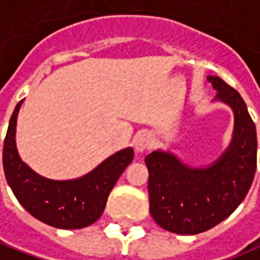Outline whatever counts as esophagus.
Here are the masks:
<instances>
[{
	"label": "esophagus",
	"mask_w": 260,
	"mask_h": 260,
	"mask_svg": "<svg viewBox=\"0 0 260 260\" xmlns=\"http://www.w3.org/2000/svg\"><path fill=\"white\" fill-rule=\"evenodd\" d=\"M151 145V137L148 134H138L134 140V147L137 152H142L148 150Z\"/></svg>",
	"instance_id": "esophagus-1"
}]
</instances>
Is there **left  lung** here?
<instances>
[{"label": "left lung", "mask_w": 260, "mask_h": 260, "mask_svg": "<svg viewBox=\"0 0 260 260\" xmlns=\"http://www.w3.org/2000/svg\"><path fill=\"white\" fill-rule=\"evenodd\" d=\"M217 97L234 112L230 147L209 167L193 169L173 154L152 151L148 167L150 212L167 232L198 234L230 217L247 195L256 172V128L239 91L220 77H208Z\"/></svg>", "instance_id": "obj_1"}]
</instances>
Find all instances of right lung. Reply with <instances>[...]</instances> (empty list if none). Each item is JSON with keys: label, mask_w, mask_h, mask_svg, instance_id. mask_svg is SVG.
Returning a JSON list of instances; mask_svg holds the SVG:
<instances>
[{"label": "right lung", "mask_w": 260, "mask_h": 260, "mask_svg": "<svg viewBox=\"0 0 260 260\" xmlns=\"http://www.w3.org/2000/svg\"><path fill=\"white\" fill-rule=\"evenodd\" d=\"M21 103L23 100L11 115L3 150L4 173L13 193L27 212L52 227L75 230L96 222L119 176L132 161L134 150L125 148L110 155L80 179L51 180L42 177L21 161L16 148V125Z\"/></svg>", "instance_id": "1"}]
</instances>
